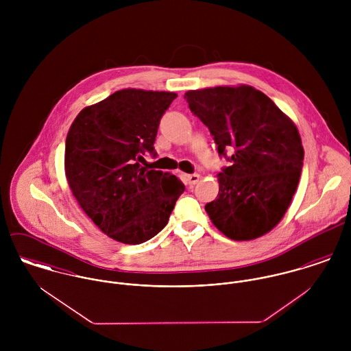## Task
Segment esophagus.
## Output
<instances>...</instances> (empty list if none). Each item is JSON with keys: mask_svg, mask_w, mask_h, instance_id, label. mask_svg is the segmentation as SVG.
Wrapping results in <instances>:
<instances>
[{"mask_svg": "<svg viewBox=\"0 0 351 351\" xmlns=\"http://www.w3.org/2000/svg\"><path fill=\"white\" fill-rule=\"evenodd\" d=\"M200 180V174H189V176H188V182H189L191 185H196Z\"/></svg>", "mask_w": 351, "mask_h": 351, "instance_id": "obj_1", "label": "esophagus"}]
</instances>
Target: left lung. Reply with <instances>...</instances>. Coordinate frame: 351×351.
Masks as SVG:
<instances>
[{
    "label": "left lung",
    "mask_w": 351,
    "mask_h": 351,
    "mask_svg": "<svg viewBox=\"0 0 351 351\" xmlns=\"http://www.w3.org/2000/svg\"><path fill=\"white\" fill-rule=\"evenodd\" d=\"M191 110L209 128L231 166L217 174L219 193L205 210L234 241L271 231L288 210L300 180L304 149L296 124L261 90L249 85L185 93Z\"/></svg>",
    "instance_id": "obj_1"
}]
</instances>
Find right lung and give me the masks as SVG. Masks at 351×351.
<instances>
[{"instance_id": "1", "label": "right lung", "mask_w": 351, "mask_h": 351, "mask_svg": "<svg viewBox=\"0 0 351 351\" xmlns=\"http://www.w3.org/2000/svg\"><path fill=\"white\" fill-rule=\"evenodd\" d=\"M173 92L117 90L85 106L74 119L64 150V173L82 210L109 238L141 245L169 221L185 191L171 173L149 170L162 114Z\"/></svg>"}]
</instances>
